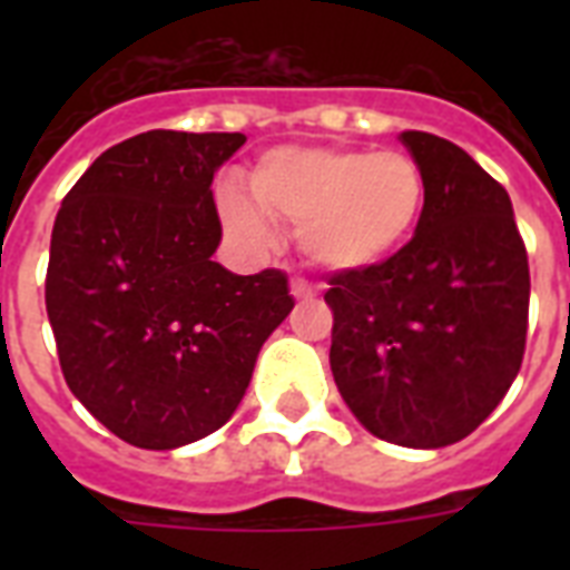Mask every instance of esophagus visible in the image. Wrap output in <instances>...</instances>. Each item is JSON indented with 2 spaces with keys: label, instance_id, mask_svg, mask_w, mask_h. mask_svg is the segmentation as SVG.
Instances as JSON below:
<instances>
[{
  "label": "esophagus",
  "instance_id": "34e87169",
  "mask_svg": "<svg viewBox=\"0 0 570 570\" xmlns=\"http://www.w3.org/2000/svg\"><path fill=\"white\" fill-rule=\"evenodd\" d=\"M289 293H293V298L304 302V298H313V286L302 277H295V281H289Z\"/></svg>",
  "mask_w": 570,
  "mask_h": 570
}]
</instances>
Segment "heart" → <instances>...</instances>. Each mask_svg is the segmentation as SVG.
I'll use <instances>...</instances> for the list:
<instances>
[{
    "label": "heart",
    "instance_id": "b5f03b06",
    "mask_svg": "<svg viewBox=\"0 0 570 570\" xmlns=\"http://www.w3.org/2000/svg\"><path fill=\"white\" fill-rule=\"evenodd\" d=\"M250 198L236 186L218 191L230 236L263 248L272 218L298 227L313 266L364 275L396 257L425 209V177L405 154L366 147L284 145L259 156L248 174Z\"/></svg>",
    "mask_w": 570,
    "mask_h": 570
}]
</instances>
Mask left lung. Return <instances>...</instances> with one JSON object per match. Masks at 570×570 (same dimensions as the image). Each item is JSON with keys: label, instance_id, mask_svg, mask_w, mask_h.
<instances>
[{"label": "left lung", "instance_id": "left-lung-1", "mask_svg": "<svg viewBox=\"0 0 570 570\" xmlns=\"http://www.w3.org/2000/svg\"><path fill=\"white\" fill-rule=\"evenodd\" d=\"M399 141L425 177L423 218L384 266L331 277V373L366 432L441 450L521 370L530 263L509 191L473 156L416 129Z\"/></svg>", "mask_w": 570, "mask_h": 570}]
</instances>
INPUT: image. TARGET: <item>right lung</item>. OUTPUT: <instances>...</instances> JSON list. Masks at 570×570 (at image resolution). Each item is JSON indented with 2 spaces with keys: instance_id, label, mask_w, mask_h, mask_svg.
<instances>
[{
  "instance_id": "right-lung-1",
  "label": "right lung",
  "mask_w": 570,
  "mask_h": 570,
  "mask_svg": "<svg viewBox=\"0 0 570 570\" xmlns=\"http://www.w3.org/2000/svg\"><path fill=\"white\" fill-rule=\"evenodd\" d=\"M242 132L150 129L109 147L61 200L47 313L67 387L120 441L177 450L239 407L286 275H233L213 254V177Z\"/></svg>"
}]
</instances>
